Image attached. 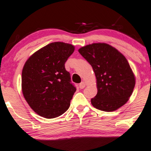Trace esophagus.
I'll list each match as a JSON object with an SVG mask.
<instances>
[{"mask_svg": "<svg viewBox=\"0 0 151 151\" xmlns=\"http://www.w3.org/2000/svg\"><path fill=\"white\" fill-rule=\"evenodd\" d=\"M85 86H86V83H85V82H81V83L79 84V87H80L81 89L84 88Z\"/></svg>", "mask_w": 151, "mask_h": 151, "instance_id": "obj_1", "label": "esophagus"}]
</instances>
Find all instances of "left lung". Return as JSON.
Here are the masks:
<instances>
[{
	"instance_id": "8db88e82",
	"label": "left lung",
	"mask_w": 151,
	"mask_h": 151,
	"mask_svg": "<svg viewBox=\"0 0 151 151\" xmlns=\"http://www.w3.org/2000/svg\"><path fill=\"white\" fill-rule=\"evenodd\" d=\"M78 52L93 68L98 93L91 99L94 108L106 112L116 111L133 93L135 77L126 57L106 43L85 45Z\"/></svg>"
}]
</instances>
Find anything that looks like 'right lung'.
Here are the masks:
<instances>
[{"instance_id": "right-lung-1", "label": "right lung", "mask_w": 151, "mask_h": 151, "mask_svg": "<svg viewBox=\"0 0 151 151\" xmlns=\"http://www.w3.org/2000/svg\"><path fill=\"white\" fill-rule=\"evenodd\" d=\"M75 46L63 42L49 43L28 58L22 70L21 88L35 113L45 118L61 116L70 107L76 88L65 68Z\"/></svg>"}]
</instances>
